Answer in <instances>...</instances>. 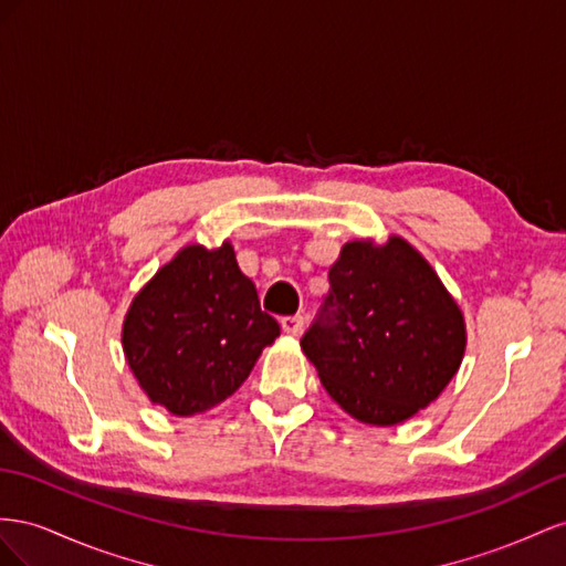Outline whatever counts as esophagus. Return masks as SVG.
Here are the masks:
<instances>
[{"mask_svg":"<svg viewBox=\"0 0 566 566\" xmlns=\"http://www.w3.org/2000/svg\"><path fill=\"white\" fill-rule=\"evenodd\" d=\"M282 329L286 334L298 336L303 332V315H286V317H282Z\"/></svg>","mask_w":566,"mask_h":566,"instance_id":"esophagus-1","label":"esophagus"}]
</instances>
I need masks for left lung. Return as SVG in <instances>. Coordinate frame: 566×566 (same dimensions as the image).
Segmentation results:
<instances>
[{"label":"left lung","mask_w":566,"mask_h":566,"mask_svg":"<svg viewBox=\"0 0 566 566\" xmlns=\"http://www.w3.org/2000/svg\"><path fill=\"white\" fill-rule=\"evenodd\" d=\"M464 317L406 239L348 241L301 348L350 417L394 427L441 396L464 355Z\"/></svg>","instance_id":"1"}]
</instances>
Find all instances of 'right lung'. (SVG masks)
Masks as SVG:
<instances>
[{"label": "right lung", "mask_w": 566, "mask_h": 566, "mask_svg": "<svg viewBox=\"0 0 566 566\" xmlns=\"http://www.w3.org/2000/svg\"><path fill=\"white\" fill-rule=\"evenodd\" d=\"M280 336L230 241L185 247L135 296L123 322L127 365L151 402L177 417L216 408Z\"/></svg>", "instance_id": "right-lung-1"}]
</instances>
